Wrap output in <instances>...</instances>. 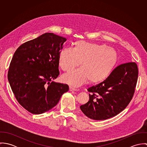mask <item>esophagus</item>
I'll list each match as a JSON object with an SVG mask.
<instances>
[{"instance_id": "1", "label": "esophagus", "mask_w": 147, "mask_h": 147, "mask_svg": "<svg viewBox=\"0 0 147 147\" xmlns=\"http://www.w3.org/2000/svg\"><path fill=\"white\" fill-rule=\"evenodd\" d=\"M69 90L70 91H76V90H78V89L72 86H69Z\"/></svg>"}]
</instances>
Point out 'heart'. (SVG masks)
Wrapping results in <instances>:
<instances>
[{"label": "heart", "instance_id": "heart-1", "mask_svg": "<svg viewBox=\"0 0 147 147\" xmlns=\"http://www.w3.org/2000/svg\"><path fill=\"white\" fill-rule=\"evenodd\" d=\"M80 62L82 68L64 75V82L79 86L88 79L91 83H99L107 79L118 62L117 51L105 45L78 41L74 47H65L59 54L58 64L65 72H69Z\"/></svg>", "mask_w": 147, "mask_h": 147}]
</instances>
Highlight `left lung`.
<instances>
[{"label": "left lung", "instance_id": "left-lung-1", "mask_svg": "<svg viewBox=\"0 0 147 147\" xmlns=\"http://www.w3.org/2000/svg\"><path fill=\"white\" fill-rule=\"evenodd\" d=\"M138 78L135 62L117 66L104 82L88 89L89 101L80 106L88 118L105 120L123 111L132 100Z\"/></svg>", "mask_w": 147, "mask_h": 147}]
</instances>
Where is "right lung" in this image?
<instances>
[{
	"instance_id": "right-lung-1",
	"label": "right lung",
	"mask_w": 147,
	"mask_h": 147,
	"mask_svg": "<svg viewBox=\"0 0 147 147\" xmlns=\"http://www.w3.org/2000/svg\"><path fill=\"white\" fill-rule=\"evenodd\" d=\"M65 41L46 33L22 43L13 54L8 79L18 102L32 114L50 110L69 90L67 84L53 81L59 75V54Z\"/></svg>"
}]
</instances>
